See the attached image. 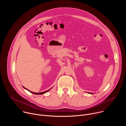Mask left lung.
Masks as SVG:
<instances>
[{
    "label": "left lung",
    "instance_id": "8db88e82",
    "mask_svg": "<svg viewBox=\"0 0 126 126\" xmlns=\"http://www.w3.org/2000/svg\"><path fill=\"white\" fill-rule=\"evenodd\" d=\"M89 93V94H93L92 93Z\"/></svg>",
    "mask_w": 126,
    "mask_h": 126
}]
</instances>
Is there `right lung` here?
I'll list each match as a JSON object with an SVG mask.
<instances>
[{"label":"right lung","instance_id":"add662e5","mask_svg":"<svg viewBox=\"0 0 126 126\" xmlns=\"http://www.w3.org/2000/svg\"><path fill=\"white\" fill-rule=\"evenodd\" d=\"M24 89H26V90H27L28 91H29L30 92H31V93H33V94H36V95H41V94H44V93H46V92H47L48 91H49L51 89H50L49 90H47V91H45V92H40V93H35V92H32V91H29V90H28V89H26L25 87H23Z\"/></svg>","mask_w":126,"mask_h":126}]
</instances>
